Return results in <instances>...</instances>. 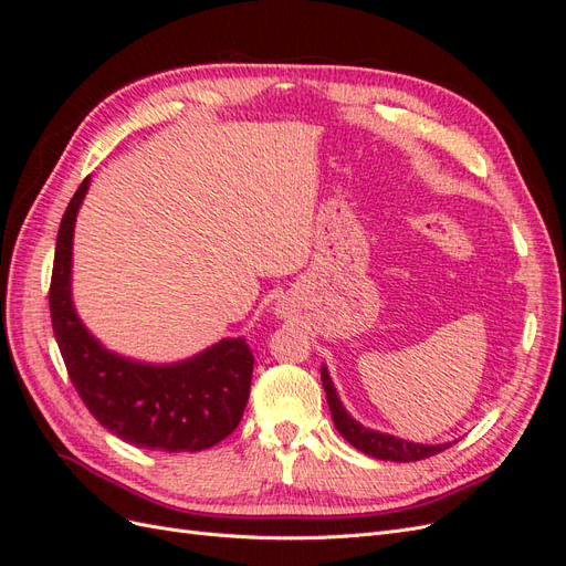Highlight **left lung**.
I'll use <instances>...</instances> for the list:
<instances>
[{
    "label": "left lung",
    "instance_id": "obj_1",
    "mask_svg": "<svg viewBox=\"0 0 566 566\" xmlns=\"http://www.w3.org/2000/svg\"><path fill=\"white\" fill-rule=\"evenodd\" d=\"M321 380H323L325 399H328V406H331V413H333V422L337 427V432L345 437L354 449H358L361 453H366L370 458H378V460L413 462V460L437 455V453L447 451L451 447V443H439V447H424V443H410V441H403V439H397V437L366 430V427L358 424L347 413L345 406L339 403L337 391L333 387V380H331L328 370H325V366L321 368Z\"/></svg>",
    "mask_w": 566,
    "mask_h": 566
}]
</instances>
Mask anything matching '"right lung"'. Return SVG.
Listing matches in <instances>:
<instances>
[{"mask_svg":"<svg viewBox=\"0 0 566 566\" xmlns=\"http://www.w3.org/2000/svg\"><path fill=\"white\" fill-rule=\"evenodd\" d=\"M84 179L59 227L49 312L63 364L90 413L139 449L196 453L227 439L243 418L254 356L243 337L221 339L191 361L146 366L106 352L71 302L73 227L87 193Z\"/></svg>","mask_w":566,"mask_h":566,"instance_id":"obj_1","label":"right lung"}]
</instances>
